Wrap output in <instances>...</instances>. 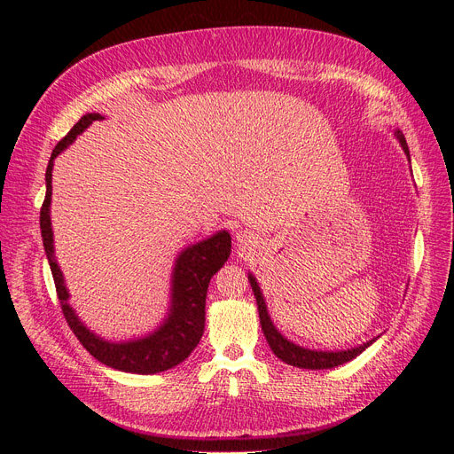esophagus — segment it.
<instances>
[{
  "label": "esophagus",
  "mask_w": 454,
  "mask_h": 454,
  "mask_svg": "<svg viewBox=\"0 0 454 454\" xmlns=\"http://www.w3.org/2000/svg\"><path fill=\"white\" fill-rule=\"evenodd\" d=\"M252 239L254 237H250V232H246V231H240V232H237V240L240 242V244H250L252 242Z\"/></svg>",
  "instance_id": "34e87169"
}]
</instances>
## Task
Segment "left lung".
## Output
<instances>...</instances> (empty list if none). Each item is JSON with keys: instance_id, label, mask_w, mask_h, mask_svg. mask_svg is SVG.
Returning a JSON list of instances; mask_svg holds the SVG:
<instances>
[{"instance_id": "1", "label": "left lung", "mask_w": 454, "mask_h": 454, "mask_svg": "<svg viewBox=\"0 0 454 454\" xmlns=\"http://www.w3.org/2000/svg\"><path fill=\"white\" fill-rule=\"evenodd\" d=\"M397 136V140H400L405 155L409 157V147L405 142V136L402 134V130H395L394 132ZM411 160V159H409ZM248 280L252 284V290L257 301V310H259V320H261V329H263V335L269 342L270 350L277 354V358H280L282 362L290 364L294 367H301V369H329V367H337L347 364L350 360H354L356 356H360L369 345H373L375 339H371L364 345L356 347V348H348V350H339V352H329V350H310V348H303L295 345V342L287 340L277 327H274L270 316L267 312V305H265V299L263 294L259 290V284L257 280L248 274Z\"/></svg>"}]
</instances>
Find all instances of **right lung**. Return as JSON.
<instances>
[{
  "mask_svg": "<svg viewBox=\"0 0 454 454\" xmlns=\"http://www.w3.org/2000/svg\"><path fill=\"white\" fill-rule=\"evenodd\" d=\"M100 119H104L100 114L83 115L75 122L74 129L57 144V147L52 149L45 172L47 193L39 214L41 237H43L45 254L51 265L54 286H57V295L60 301L64 318L75 333V337L79 339L81 345H83L96 360L107 367L125 371V373L153 375L182 364L199 345L204 332L206 292H208L210 278L223 267V263L231 255V235L227 231H219L214 237L189 246V248H185L177 255L172 272V297L168 318L164 320L153 333L127 342H109L98 335H94L90 329L77 318L75 310L67 303L70 294L66 290L62 270L57 263V257H54L51 227V195L54 159H57L89 125Z\"/></svg>",
  "mask_w": 454,
  "mask_h": 454,
  "instance_id": "obj_1",
  "label": "right lung"
}]
</instances>
